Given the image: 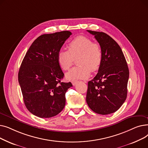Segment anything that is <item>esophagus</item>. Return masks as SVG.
Masks as SVG:
<instances>
[{"mask_svg": "<svg viewBox=\"0 0 148 148\" xmlns=\"http://www.w3.org/2000/svg\"><path fill=\"white\" fill-rule=\"evenodd\" d=\"M77 83H78V81H77V80H75V81H73V82H72V84H73V86H75V85Z\"/></svg>", "mask_w": 148, "mask_h": 148, "instance_id": "1", "label": "esophagus"}]
</instances>
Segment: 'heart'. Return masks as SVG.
I'll list each match as a JSON object with an SVG mask.
<instances>
[{"label": "heart", "mask_w": 148, "mask_h": 148, "mask_svg": "<svg viewBox=\"0 0 148 148\" xmlns=\"http://www.w3.org/2000/svg\"><path fill=\"white\" fill-rule=\"evenodd\" d=\"M67 47L68 51L62 49L58 53L59 65L67 71L77 56L76 63L79 65L66 74L68 79H86L89 77L90 71L95 72L99 69L103 61V51L98 44L92 42L86 36H79L70 41Z\"/></svg>", "instance_id": "obj_1"}]
</instances>
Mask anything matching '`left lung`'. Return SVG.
<instances>
[{
  "label": "left lung",
  "instance_id": "8db88e82",
  "mask_svg": "<svg viewBox=\"0 0 148 148\" xmlns=\"http://www.w3.org/2000/svg\"><path fill=\"white\" fill-rule=\"evenodd\" d=\"M87 31L99 44L103 61L96 76L88 82L86 102L98 114L113 113L127 98L129 79L127 61L120 46L112 37L104 32Z\"/></svg>",
  "mask_w": 148,
  "mask_h": 148
}]
</instances>
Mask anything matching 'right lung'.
I'll return each mask as SVG.
<instances>
[{"label":"right lung","mask_w":148,"mask_h":148,"mask_svg":"<svg viewBox=\"0 0 148 148\" xmlns=\"http://www.w3.org/2000/svg\"><path fill=\"white\" fill-rule=\"evenodd\" d=\"M71 34L62 31L40 36L22 61L18 77L23 100L27 110L38 117L51 118L65 106L66 92L73 85L61 82L64 74L57 55Z\"/></svg>","instance_id":"right-lung-1"}]
</instances>
